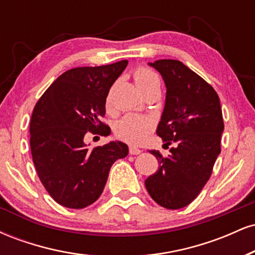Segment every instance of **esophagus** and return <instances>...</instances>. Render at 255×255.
Listing matches in <instances>:
<instances>
[{"label":"esophagus","instance_id":"1","mask_svg":"<svg viewBox=\"0 0 255 255\" xmlns=\"http://www.w3.org/2000/svg\"><path fill=\"white\" fill-rule=\"evenodd\" d=\"M141 152L142 151L140 150V148H137L136 146H133V145L129 146V154H133V156H134V154H140Z\"/></svg>","mask_w":255,"mask_h":255}]
</instances>
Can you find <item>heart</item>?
Segmentation results:
<instances>
[{
    "mask_svg": "<svg viewBox=\"0 0 255 255\" xmlns=\"http://www.w3.org/2000/svg\"><path fill=\"white\" fill-rule=\"evenodd\" d=\"M136 86L144 93L153 86H159V78L146 67H139L133 73ZM153 129V122L146 116L127 115L116 124V135L129 142L144 141Z\"/></svg>",
    "mask_w": 255,
    "mask_h": 255,
    "instance_id": "1",
    "label": "heart"
}]
</instances>
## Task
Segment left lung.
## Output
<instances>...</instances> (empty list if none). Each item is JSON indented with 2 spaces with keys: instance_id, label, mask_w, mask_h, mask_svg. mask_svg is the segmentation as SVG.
Here are the masks:
<instances>
[{
  "instance_id": "8db88e82",
  "label": "left lung",
  "mask_w": 255,
  "mask_h": 255,
  "mask_svg": "<svg viewBox=\"0 0 255 255\" xmlns=\"http://www.w3.org/2000/svg\"><path fill=\"white\" fill-rule=\"evenodd\" d=\"M162 74L166 101L158 136L174 145L164 157L151 150L159 168L145 181L151 198L160 206L178 210L198 197L221 153L224 129L219 97L200 75L177 60L150 63Z\"/></svg>"
}]
</instances>
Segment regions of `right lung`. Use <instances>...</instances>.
<instances>
[{
	"instance_id": "obj_1",
	"label": "right lung",
	"mask_w": 255,
	"mask_h": 255,
	"mask_svg": "<svg viewBox=\"0 0 255 255\" xmlns=\"http://www.w3.org/2000/svg\"><path fill=\"white\" fill-rule=\"evenodd\" d=\"M128 61L78 67L61 74L34 105L30 122L32 159L44 188L57 204L84 209L103 193L111 165L128 154V146L111 141L87 147L90 134L108 135L102 121L105 102Z\"/></svg>"
}]
</instances>
